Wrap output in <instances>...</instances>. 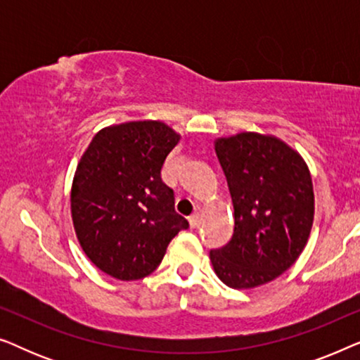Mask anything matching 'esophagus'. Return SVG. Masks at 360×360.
Returning <instances> with one entry per match:
<instances>
[{"mask_svg":"<svg viewBox=\"0 0 360 360\" xmlns=\"http://www.w3.org/2000/svg\"><path fill=\"white\" fill-rule=\"evenodd\" d=\"M188 223H190V226H191V228H198V226H200V214L198 213H193V214H191L190 216V218H188Z\"/></svg>","mask_w":360,"mask_h":360,"instance_id":"1","label":"esophagus"}]
</instances>
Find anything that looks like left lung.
<instances>
[{
  "label": "left lung",
  "mask_w": 360,
  "mask_h": 360,
  "mask_svg": "<svg viewBox=\"0 0 360 360\" xmlns=\"http://www.w3.org/2000/svg\"><path fill=\"white\" fill-rule=\"evenodd\" d=\"M214 150L234 206V234L211 250L216 275L231 288L249 290L280 277L303 252L314 218L307 162L270 134L218 137Z\"/></svg>",
  "instance_id": "left-lung-1"
}]
</instances>
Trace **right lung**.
Here are the masks:
<instances>
[{"instance_id":"add662e5","label":"right lung","mask_w":360,"mask_h":360,"mask_svg":"<svg viewBox=\"0 0 360 360\" xmlns=\"http://www.w3.org/2000/svg\"><path fill=\"white\" fill-rule=\"evenodd\" d=\"M180 137L162 121L121 122L98 131L78 162L73 228L86 257L112 278L147 277L188 228L175 211L174 190L160 179Z\"/></svg>"}]
</instances>
